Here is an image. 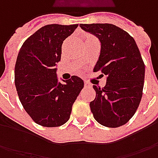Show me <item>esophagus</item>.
<instances>
[{"label":"esophagus","mask_w":158,"mask_h":158,"mask_svg":"<svg viewBox=\"0 0 158 158\" xmlns=\"http://www.w3.org/2000/svg\"><path fill=\"white\" fill-rule=\"evenodd\" d=\"M84 86H85V87H87V88H90V87H91V84L85 81V82H84Z\"/></svg>","instance_id":"obj_1"}]
</instances>
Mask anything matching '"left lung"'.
I'll use <instances>...</instances> for the list:
<instances>
[{
  "label": "left lung",
  "instance_id": "1",
  "mask_svg": "<svg viewBox=\"0 0 158 158\" xmlns=\"http://www.w3.org/2000/svg\"><path fill=\"white\" fill-rule=\"evenodd\" d=\"M101 43L93 71L106 76L104 88L93 85L96 98L89 107L94 118L107 127H118L136 112L143 97L145 65L133 37L111 23L80 24Z\"/></svg>",
  "mask_w": 158,
  "mask_h": 158
}]
</instances>
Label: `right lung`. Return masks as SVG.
I'll return each instance as SVG.
<instances>
[{"instance_id": "1", "label": "right lung", "mask_w": 158, "mask_h": 158, "mask_svg": "<svg viewBox=\"0 0 158 158\" xmlns=\"http://www.w3.org/2000/svg\"><path fill=\"white\" fill-rule=\"evenodd\" d=\"M78 24H48L24 41L15 67V84L22 106L37 124L54 127L70 118L72 106L83 88L80 77L58 81L56 63L63 41Z\"/></svg>"}]
</instances>
